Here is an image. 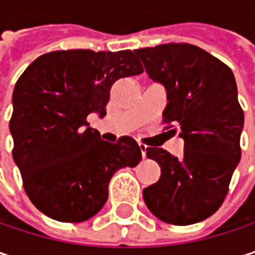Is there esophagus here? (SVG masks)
<instances>
[{"label": "esophagus", "instance_id": "esophagus-1", "mask_svg": "<svg viewBox=\"0 0 255 255\" xmlns=\"http://www.w3.org/2000/svg\"><path fill=\"white\" fill-rule=\"evenodd\" d=\"M138 147H140V150H141V156H143V157H146L147 146H146V144H143V143H138Z\"/></svg>", "mask_w": 255, "mask_h": 255}]
</instances>
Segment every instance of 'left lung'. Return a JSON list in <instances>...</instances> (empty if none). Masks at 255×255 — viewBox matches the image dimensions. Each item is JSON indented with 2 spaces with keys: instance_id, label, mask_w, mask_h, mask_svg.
Segmentation results:
<instances>
[{
  "instance_id": "8db88e82",
  "label": "left lung",
  "mask_w": 255,
  "mask_h": 255,
  "mask_svg": "<svg viewBox=\"0 0 255 255\" xmlns=\"http://www.w3.org/2000/svg\"><path fill=\"white\" fill-rule=\"evenodd\" d=\"M153 81L166 89L163 123L184 138V157L149 147L162 175L143 190L157 219L193 225L212 216L228 194L241 159L244 111L231 68L190 43H165L134 51ZM169 131V132H171Z\"/></svg>"
}]
</instances>
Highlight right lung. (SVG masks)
<instances>
[{"label":"right lung","mask_w":255,"mask_h":255,"mask_svg":"<svg viewBox=\"0 0 255 255\" xmlns=\"http://www.w3.org/2000/svg\"><path fill=\"white\" fill-rule=\"evenodd\" d=\"M131 51H54L36 58L12 92V159L36 207L59 222H84L108 200L118 169L141 160L128 135L104 141L87 115H106L109 92L121 77L141 74Z\"/></svg>","instance_id":"1"}]
</instances>
